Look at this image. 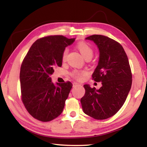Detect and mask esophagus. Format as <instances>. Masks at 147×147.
<instances>
[{
    "mask_svg": "<svg viewBox=\"0 0 147 147\" xmlns=\"http://www.w3.org/2000/svg\"><path fill=\"white\" fill-rule=\"evenodd\" d=\"M80 84H78V83H77V82H73V87H76V86H79Z\"/></svg>",
    "mask_w": 147,
    "mask_h": 147,
    "instance_id": "obj_1",
    "label": "esophagus"
}]
</instances>
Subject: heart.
Segmentation results:
<instances>
[{"instance_id": "heart-1", "label": "heart", "mask_w": 147, "mask_h": 147, "mask_svg": "<svg viewBox=\"0 0 147 147\" xmlns=\"http://www.w3.org/2000/svg\"><path fill=\"white\" fill-rule=\"evenodd\" d=\"M76 48L78 49L80 53H81L82 55L84 58H88V57H91L93 56V51L91 47L89 45L88 43H85V42H80L76 45ZM67 50L65 49L63 53H62L61 59L63 61H65L67 59ZM86 73L84 71H77L75 70L72 72L71 75L74 78L76 79H80L82 78V76L85 75Z\"/></svg>"}]
</instances>
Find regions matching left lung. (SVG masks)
<instances>
[{"mask_svg":"<svg viewBox=\"0 0 147 147\" xmlns=\"http://www.w3.org/2000/svg\"><path fill=\"white\" fill-rule=\"evenodd\" d=\"M86 39L93 41L99 50L98 65L93 80L101 82L99 89L84 86L86 93L80 102L84 112L97 120L111 117L125 102L132 82L127 55L120 43L102 35H93Z\"/></svg>","mask_w":147,"mask_h":147,"instance_id":"1","label":"left lung"}]
</instances>
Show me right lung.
<instances>
[{
	"label": "right lung",
	"instance_id": "obj_1",
	"mask_svg": "<svg viewBox=\"0 0 147 147\" xmlns=\"http://www.w3.org/2000/svg\"><path fill=\"white\" fill-rule=\"evenodd\" d=\"M75 38L50 36L34 42L24 58L20 71L22 101L34 118L49 122L60 115L73 87L71 82L56 83L50 76L61 67L62 53Z\"/></svg>",
	"mask_w": 147,
	"mask_h": 147
}]
</instances>
